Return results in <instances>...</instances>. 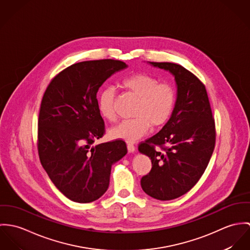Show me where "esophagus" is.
Returning <instances> with one entry per match:
<instances>
[{"label":"esophagus","instance_id":"1","mask_svg":"<svg viewBox=\"0 0 250 250\" xmlns=\"http://www.w3.org/2000/svg\"><path fill=\"white\" fill-rule=\"evenodd\" d=\"M135 146L132 145V144H128L127 145V150H128V152H134L135 151Z\"/></svg>","mask_w":250,"mask_h":250}]
</instances>
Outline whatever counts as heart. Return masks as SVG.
<instances>
[{"label":"heart","mask_w":250,"mask_h":250,"mask_svg":"<svg viewBox=\"0 0 250 250\" xmlns=\"http://www.w3.org/2000/svg\"><path fill=\"white\" fill-rule=\"evenodd\" d=\"M122 85L138 100L134 111L135 119L122 122L109 130V137L134 143L147 134L150 126L158 128L170 117L175 104L174 89L167 83L146 74H133L125 78ZM98 107L102 116L109 121L117 120L116 91L106 87L98 97Z\"/></svg>","instance_id":"obj_1"}]
</instances>
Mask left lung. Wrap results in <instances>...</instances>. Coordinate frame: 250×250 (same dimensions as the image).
<instances>
[{"label":"left lung","mask_w":250,"mask_h":250,"mask_svg":"<svg viewBox=\"0 0 250 250\" xmlns=\"http://www.w3.org/2000/svg\"><path fill=\"white\" fill-rule=\"evenodd\" d=\"M148 63L169 72L177 92L166 125L139 146L152 165L141 186L153 198L170 200L189 192L208 166L216 142L215 121L205 86L194 74L175 63Z\"/></svg>","instance_id":"1"}]
</instances>
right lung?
I'll list each match as a JSON object with an SVG mask.
<instances>
[{
  "mask_svg": "<svg viewBox=\"0 0 250 250\" xmlns=\"http://www.w3.org/2000/svg\"><path fill=\"white\" fill-rule=\"evenodd\" d=\"M126 67L114 59L76 63L56 76L44 93L38 119L40 162L56 188L75 202H92L104 194L112 165L127 152L121 140L95 144L104 133L99 88Z\"/></svg>",
  "mask_w": 250,
  "mask_h": 250,
  "instance_id": "obj_1",
  "label": "right lung"
}]
</instances>
